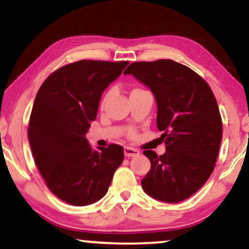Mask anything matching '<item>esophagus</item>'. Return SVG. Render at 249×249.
Segmentation results:
<instances>
[{
	"mask_svg": "<svg viewBox=\"0 0 249 249\" xmlns=\"http://www.w3.org/2000/svg\"><path fill=\"white\" fill-rule=\"evenodd\" d=\"M138 154H139V151L137 148L130 147V146H127V147H124V155L127 156V158H132V156H136Z\"/></svg>",
	"mask_w": 249,
	"mask_h": 249,
	"instance_id": "34e87169",
	"label": "esophagus"
}]
</instances>
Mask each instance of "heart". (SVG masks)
<instances>
[{
    "instance_id": "b5f03b06",
    "label": "heart",
    "mask_w": 249,
    "mask_h": 249,
    "mask_svg": "<svg viewBox=\"0 0 249 249\" xmlns=\"http://www.w3.org/2000/svg\"><path fill=\"white\" fill-rule=\"evenodd\" d=\"M138 90H142V89H139V88H135V89H132L131 93H135V91H138ZM108 98H110V91L105 93L103 95V97L101 98V102H100L101 107H104L105 105H107ZM129 136H135V130H134V129H130V130H129Z\"/></svg>"
}]
</instances>
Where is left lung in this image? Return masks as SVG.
I'll return each instance as SVG.
<instances>
[{
	"label": "left lung",
	"mask_w": 249,
	"mask_h": 249,
	"mask_svg": "<svg viewBox=\"0 0 249 249\" xmlns=\"http://www.w3.org/2000/svg\"><path fill=\"white\" fill-rule=\"evenodd\" d=\"M151 88L158 103L165 153L144 151L151 170L142 180L153 198L178 203L194 195L212 175L222 139V119L209 84L172 60L134 62L124 70Z\"/></svg>",
	"instance_id": "8db88e82"
}]
</instances>
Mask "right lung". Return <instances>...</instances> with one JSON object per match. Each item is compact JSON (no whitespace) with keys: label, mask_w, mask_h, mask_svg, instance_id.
<instances>
[{"label":"right lung","mask_w":249,"mask_h":249,"mask_svg":"<svg viewBox=\"0 0 249 249\" xmlns=\"http://www.w3.org/2000/svg\"><path fill=\"white\" fill-rule=\"evenodd\" d=\"M128 63L80 60L66 64L37 91L28 125L34 160L51 192L71 205L100 200L124 162L122 146L93 151L86 132L96 119L102 93Z\"/></svg>","instance_id":"add662e5"}]
</instances>
